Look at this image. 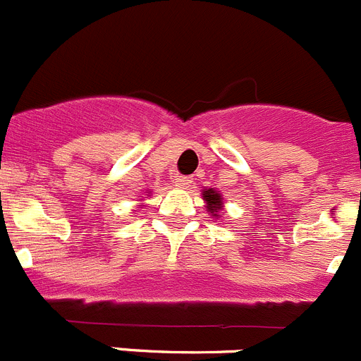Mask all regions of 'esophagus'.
Segmentation results:
<instances>
[{"label": "esophagus", "instance_id": "34e87169", "mask_svg": "<svg viewBox=\"0 0 361 361\" xmlns=\"http://www.w3.org/2000/svg\"><path fill=\"white\" fill-rule=\"evenodd\" d=\"M191 184H193V180H191L190 177H186V175H177V177H175V186L191 188Z\"/></svg>", "mask_w": 361, "mask_h": 361}]
</instances>
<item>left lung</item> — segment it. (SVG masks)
<instances>
[{"instance_id":"1","label":"left lung","mask_w":361,"mask_h":361,"mask_svg":"<svg viewBox=\"0 0 361 361\" xmlns=\"http://www.w3.org/2000/svg\"><path fill=\"white\" fill-rule=\"evenodd\" d=\"M204 200L207 202V211L212 212V216H218L216 212L221 209V197H219V193L212 190L204 191Z\"/></svg>"}]
</instances>
